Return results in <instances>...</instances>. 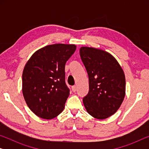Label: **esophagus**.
Masks as SVG:
<instances>
[{
  "label": "esophagus",
  "mask_w": 149,
  "mask_h": 149,
  "mask_svg": "<svg viewBox=\"0 0 149 149\" xmlns=\"http://www.w3.org/2000/svg\"><path fill=\"white\" fill-rule=\"evenodd\" d=\"M72 90L73 92H75V91H77V87L75 86V85H74V86L72 87Z\"/></svg>",
  "instance_id": "esophagus-1"
}]
</instances>
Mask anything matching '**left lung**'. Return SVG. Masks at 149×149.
I'll use <instances>...</instances> for the list:
<instances>
[{"mask_svg": "<svg viewBox=\"0 0 149 149\" xmlns=\"http://www.w3.org/2000/svg\"><path fill=\"white\" fill-rule=\"evenodd\" d=\"M80 56L89 77V92L83 99L87 113L104 119L115 114L125 94V78L117 60L107 52L82 47Z\"/></svg>", "mask_w": 149, "mask_h": 149, "instance_id": "8db88e82", "label": "left lung"}]
</instances>
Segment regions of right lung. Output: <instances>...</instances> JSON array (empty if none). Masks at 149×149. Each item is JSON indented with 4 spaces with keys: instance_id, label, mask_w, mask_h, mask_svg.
I'll return each mask as SVG.
<instances>
[{
    "instance_id": "obj_1",
    "label": "right lung",
    "mask_w": 149,
    "mask_h": 149,
    "mask_svg": "<svg viewBox=\"0 0 149 149\" xmlns=\"http://www.w3.org/2000/svg\"><path fill=\"white\" fill-rule=\"evenodd\" d=\"M76 45L54 44L34 53L22 74V92L29 109L42 119L62 113L70 94L65 82V64Z\"/></svg>"
}]
</instances>
